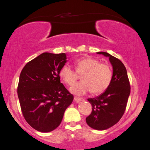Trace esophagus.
Segmentation results:
<instances>
[{"label":"esophagus","instance_id":"esophagus-1","mask_svg":"<svg viewBox=\"0 0 150 150\" xmlns=\"http://www.w3.org/2000/svg\"><path fill=\"white\" fill-rule=\"evenodd\" d=\"M74 100H75L76 101H77V102H80V101H83V99L81 98L74 97Z\"/></svg>","mask_w":150,"mask_h":150}]
</instances>
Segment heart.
<instances>
[{
    "mask_svg": "<svg viewBox=\"0 0 150 150\" xmlns=\"http://www.w3.org/2000/svg\"><path fill=\"white\" fill-rule=\"evenodd\" d=\"M74 66L76 70L65 64L59 72L62 80L69 86L73 84L81 75L83 81L72 86L70 88L72 93L81 96L91 91L93 94H99L110 86L112 72L111 67L106 63L99 62L97 59L88 57L76 60Z\"/></svg>",
    "mask_w": 150,
    "mask_h": 150,
    "instance_id": "1",
    "label": "heart"
}]
</instances>
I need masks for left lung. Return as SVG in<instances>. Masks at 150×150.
Instances as JSON below:
<instances>
[{"mask_svg": "<svg viewBox=\"0 0 150 150\" xmlns=\"http://www.w3.org/2000/svg\"><path fill=\"white\" fill-rule=\"evenodd\" d=\"M97 53L109 57L113 74L111 82L105 91L98 96L88 99L93 108L86 121L91 128L104 130L116 124L124 115L131 87L126 69L122 62L107 52Z\"/></svg>", "mask_w": 150, "mask_h": 150, "instance_id": "obj_1", "label": "left lung"}]
</instances>
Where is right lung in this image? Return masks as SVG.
Here are the masks:
<instances>
[{
    "mask_svg": "<svg viewBox=\"0 0 150 150\" xmlns=\"http://www.w3.org/2000/svg\"><path fill=\"white\" fill-rule=\"evenodd\" d=\"M66 59L65 53L44 52L27 63L21 72L17 94L22 115L40 132L57 128L73 101L59 74Z\"/></svg>",
    "mask_w": 150,
    "mask_h": 150,
    "instance_id": "add662e5",
    "label": "right lung"
}]
</instances>
